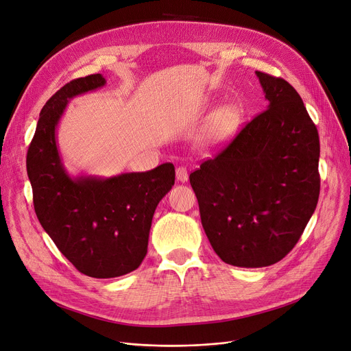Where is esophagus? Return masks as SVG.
<instances>
[{
  "instance_id": "1",
  "label": "esophagus",
  "mask_w": 351,
  "mask_h": 351,
  "mask_svg": "<svg viewBox=\"0 0 351 351\" xmlns=\"http://www.w3.org/2000/svg\"><path fill=\"white\" fill-rule=\"evenodd\" d=\"M188 179H189V173H188L186 168H183V166L176 168V180L178 182L185 183V182H188Z\"/></svg>"
}]
</instances>
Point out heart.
<instances>
[{
  "mask_svg": "<svg viewBox=\"0 0 351 351\" xmlns=\"http://www.w3.org/2000/svg\"><path fill=\"white\" fill-rule=\"evenodd\" d=\"M239 119H241V115L233 106H223L217 109L208 123L206 138L210 142H219L228 138L237 128Z\"/></svg>",
  "mask_w": 351,
  "mask_h": 351,
  "instance_id": "obj_1",
  "label": "heart"
}]
</instances>
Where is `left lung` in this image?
I'll return each mask as SVG.
<instances>
[{"mask_svg":"<svg viewBox=\"0 0 351 351\" xmlns=\"http://www.w3.org/2000/svg\"><path fill=\"white\" fill-rule=\"evenodd\" d=\"M256 77L267 109L189 176L213 250L237 267L282 261L320 193L319 134L300 95L282 78Z\"/></svg>","mask_w":351,"mask_h":351,"instance_id":"8db88e82","label":"left lung"}]
</instances>
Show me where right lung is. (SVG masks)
<instances>
[{
    "instance_id": "add662e5",
    "label": "right lung",
    "mask_w": 351,
    "mask_h": 351,
    "mask_svg": "<svg viewBox=\"0 0 351 351\" xmlns=\"http://www.w3.org/2000/svg\"><path fill=\"white\" fill-rule=\"evenodd\" d=\"M106 84L101 73L73 80L44 105L27 154L34 209L60 252L81 273L110 279L139 267L155 209L175 185V166L115 176H71L57 141L68 102Z\"/></svg>"
}]
</instances>
